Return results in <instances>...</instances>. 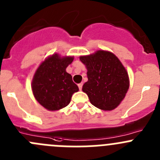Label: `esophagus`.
<instances>
[{
	"label": "esophagus",
	"mask_w": 160,
	"mask_h": 160,
	"mask_svg": "<svg viewBox=\"0 0 160 160\" xmlns=\"http://www.w3.org/2000/svg\"><path fill=\"white\" fill-rule=\"evenodd\" d=\"M78 88H79V89H80V90H82V89L83 83H82H82H79V84L78 85Z\"/></svg>",
	"instance_id": "esophagus-1"
}]
</instances>
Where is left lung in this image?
<instances>
[{
  "mask_svg": "<svg viewBox=\"0 0 160 160\" xmlns=\"http://www.w3.org/2000/svg\"><path fill=\"white\" fill-rule=\"evenodd\" d=\"M80 60L87 68L88 82L82 91L91 104L104 111L115 109L129 89L127 71L116 56L110 52L99 50L90 56H81Z\"/></svg>",
  "mask_w": 160,
  "mask_h": 160,
  "instance_id": "obj_1",
  "label": "left lung"
}]
</instances>
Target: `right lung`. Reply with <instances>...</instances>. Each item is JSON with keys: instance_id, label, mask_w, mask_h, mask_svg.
Wrapping results in <instances>:
<instances>
[{"instance_id": "obj_1", "label": "right lung", "mask_w": 160, "mask_h": 160, "mask_svg": "<svg viewBox=\"0 0 160 160\" xmlns=\"http://www.w3.org/2000/svg\"><path fill=\"white\" fill-rule=\"evenodd\" d=\"M74 58H61L58 54L46 59L38 68L32 82V90L36 100L49 111L65 108L74 92L78 91L72 76L66 71Z\"/></svg>"}]
</instances>
